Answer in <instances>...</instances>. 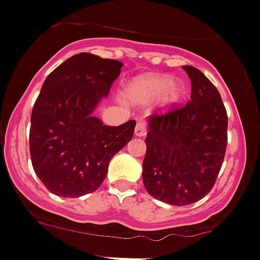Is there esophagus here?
Wrapping results in <instances>:
<instances>
[{
    "label": "esophagus",
    "mask_w": 260,
    "mask_h": 260,
    "mask_svg": "<svg viewBox=\"0 0 260 260\" xmlns=\"http://www.w3.org/2000/svg\"><path fill=\"white\" fill-rule=\"evenodd\" d=\"M146 130H148V127H146V125L144 124V122H138L135 126V135L136 136H145L146 135Z\"/></svg>",
    "instance_id": "obj_1"
}]
</instances>
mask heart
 Returning a JSON list of instances; mask_svg holds the SVG:
<instances>
[{"label": "heart", "mask_w": 260, "mask_h": 260, "mask_svg": "<svg viewBox=\"0 0 260 260\" xmlns=\"http://www.w3.org/2000/svg\"><path fill=\"white\" fill-rule=\"evenodd\" d=\"M126 92L136 101H149L163 94L164 104L173 105L183 97L184 87L181 83H172L169 76L148 74L130 82Z\"/></svg>", "instance_id": "b5f03b06"}]
</instances>
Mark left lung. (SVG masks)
Returning a JSON list of instances; mask_svg holds the SVG:
<instances>
[{
	"instance_id": "1",
	"label": "left lung",
	"mask_w": 260,
	"mask_h": 260,
	"mask_svg": "<svg viewBox=\"0 0 260 260\" xmlns=\"http://www.w3.org/2000/svg\"><path fill=\"white\" fill-rule=\"evenodd\" d=\"M191 100L149 119L143 181L154 199L186 206L212 189L228 145V114L217 88L191 66Z\"/></svg>"
}]
</instances>
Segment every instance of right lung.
Masks as SVG:
<instances>
[{"mask_svg": "<svg viewBox=\"0 0 260 260\" xmlns=\"http://www.w3.org/2000/svg\"><path fill=\"white\" fill-rule=\"evenodd\" d=\"M124 64L79 53L44 81L30 126L32 168L56 196L79 197L104 182L112 156L133 139L135 120L107 126L92 116Z\"/></svg>", "mask_w": 260, "mask_h": 260, "instance_id": "right-lung-1", "label": "right lung"}]
</instances>
